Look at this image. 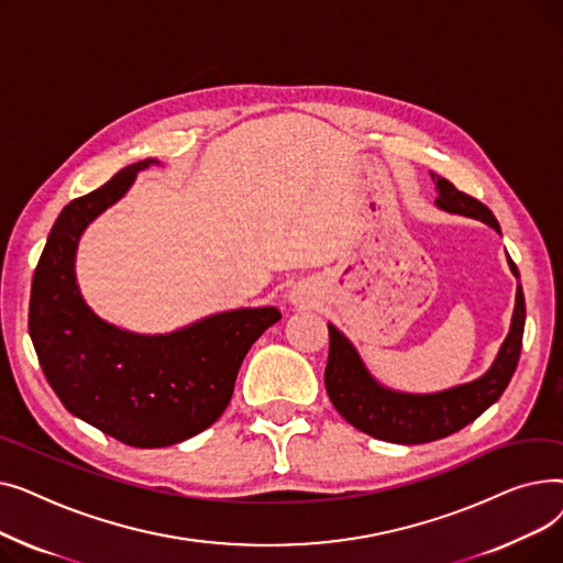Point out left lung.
Listing matches in <instances>:
<instances>
[{
    "mask_svg": "<svg viewBox=\"0 0 563 563\" xmlns=\"http://www.w3.org/2000/svg\"><path fill=\"white\" fill-rule=\"evenodd\" d=\"M438 187V207L452 214L479 219L499 232V223L484 202L459 191L450 180L431 170ZM511 272L520 278L516 262L509 257ZM525 333V294L518 287L511 331L501 344L493 367L477 380L438 395H401L380 388L363 367L356 349L329 323V363L323 372L327 393L340 416L358 431L399 442V445H420L440 440L475 422L482 412L507 390L518 367Z\"/></svg>",
    "mask_w": 563,
    "mask_h": 563,
    "instance_id": "obj_1",
    "label": "left lung"
}]
</instances>
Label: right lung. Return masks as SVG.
<instances>
[{
  "mask_svg": "<svg viewBox=\"0 0 563 563\" xmlns=\"http://www.w3.org/2000/svg\"><path fill=\"white\" fill-rule=\"evenodd\" d=\"M153 159L118 170L70 200L47 236L29 299V335L56 397L73 416L130 448H166L212 427L230 404L253 342L276 308L207 317L170 335H134L98 319L75 283L79 234Z\"/></svg>",
  "mask_w": 563,
  "mask_h": 563,
  "instance_id": "1",
  "label": "right lung"
}]
</instances>
